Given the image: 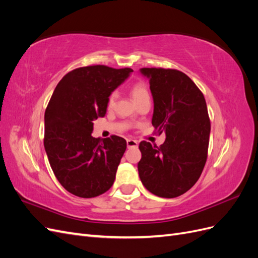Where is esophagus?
<instances>
[{
  "instance_id": "34e87169",
  "label": "esophagus",
  "mask_w": 258,
  "mask_h": 258,
  "mask_svg": "<svg viewBox=\"0 0 258 258\" xmlns=\"http://www.w3.org/2000/svg\"><path fill=\"white\" fill-rule=\"evenodd\" d=\"M138 141H136V140H132V139H128L127 140V146L128 147H137L138 146Z\"/></svg>"
}]
</instances>
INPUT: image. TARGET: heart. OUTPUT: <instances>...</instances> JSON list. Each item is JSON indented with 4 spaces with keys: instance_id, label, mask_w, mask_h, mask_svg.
Masks as SVG:
<instances>
[{
    "instance_id": "b5f03b06",
    "label": "heart",
    "mask_w": 258,
    "mask_h": 258,
    "mask_svg": "<svg viewBox=\"0 0 258 258\" xmlns=\"http://www.w3.org/2000/svg\"><path fill=\"white\" fill-rule=\"evenodd\" d=\"M131 96L132 98H134V100L136 101V103H138L139 101H141L142 99L144 98H147L150 97V95H148V90H147V87L146 85L142 82H139V83H136L134 86L131 87ZM115 99H116V93H112V95L110 96V98H108V106H113L114 103H115Z\"/></svg>"
}]
</instances>
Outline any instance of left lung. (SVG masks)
Listing matches in <instances>:
<instances>
[{
  "mask_svg": "<svg viewBox=\"0 0 258 258\" xmlns=\"http://www.w3.org/2000/svg\"><path fill=\"white\" fill-rule=\"evenodd\" d=\"M154 101L152 123L166 134L160 147L142 141L138 171L147 190L162 198L181 196L195 185L206 165L211 124L204 95L177 70L143 68Z\"/></svg>",
  "mask_w": 258,
  "mask_h": 258,
  "instance_id": "obj_1",
  "label": "left lung"
}]
</instances>
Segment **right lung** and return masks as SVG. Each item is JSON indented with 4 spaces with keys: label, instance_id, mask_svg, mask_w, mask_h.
<instances>
[{
    "label": "right lung",
    "instance_id": "right-lung-1",
    "mask_svg": "<svg viewBox=\"0 0 258 258\" xmlns=\"http://www.w3.org/2000/svg\"><path fill=\"white\" fill-rule=\"evenodd\" d=\"M134 72L91 66L63 76L45 112L44 147L59 183L77 197L92 198L111 188L126 151V140L93 138V120L104 117L112 92Z\"/></svg>",
    "mask_w": 258,
    "mask_h": 258
}]
</instances>
